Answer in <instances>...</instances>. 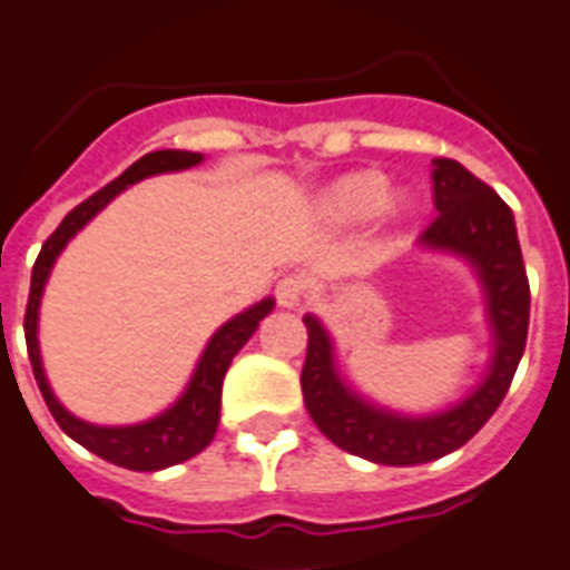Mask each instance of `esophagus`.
<instances>
[{
    "label": "esophagus",
    "instance_id": "1",
    "mask_svg": "<svg viewBox=\"0 0 570 570\" xmlns=\"http://www.w3.org/2000/svg\"><path fill=\"white\" fill-rule=\"evenodd\" d=\"M306 279L303 276H297V273H291V276H285V279H279V285H276V303H279L282 308H297L303 306V299H306Z\"/></svg>",
    "mask_w": 570,
    "mask_h": 570
}]
</instances>
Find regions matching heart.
<instances>
[{"label": "heart", "mask_w": 570, "mask_h": 570, "mask_svg": "<svg viewBox=\"0 0 570 570\" xmlns=\"http://www.w3.org/2000/svg\"><path fill=\"white\" fill-rule=\"evenodd\" d=\"M391 203V185L382 173L364 170L344 176L332 185L321 199V212L330 223L338 226H358L373 217H380ZM403 203H391V208H400Z\"/></svg>", "instance_id": "obj_1"}]
</instances>
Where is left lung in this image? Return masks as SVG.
Here are the masks:
<instances>
[{"label":"left lung","mask_w":570,"mask_h":570,"mask_svg":"<svg viewBox=\"0 0 570 570\" xmlns=\"http://www.w3.org/2000/svg\"><path fill=\"white\" fill-rule=\"evenodd\" d=\"M432 190L439 217L421 235V247L462 258L485 297L491 358L465 397L430 414L380 406L341 376L335 341L321 317H303L308 353L299 382L308 414L332 444L376 465H423L471 441L507 397L527 344L530 282L512 208L453 158L432 161Z\"/></svg>","instance_id":"obj_1"}]
</instances>
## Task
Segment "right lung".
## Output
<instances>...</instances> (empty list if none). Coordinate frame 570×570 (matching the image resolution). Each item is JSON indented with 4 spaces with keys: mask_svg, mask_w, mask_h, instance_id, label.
Returning a JSON list of instances; mask_svg holds the SVG:
<instances>
[{
    "mask_svg": "<svg viewBox=\"0 0 570 570\" xmlns=\"http://www.w3.org/2000/svg\"><path fill=\"white\" fill-rule=\"evenodd\" d=\"M203 164V153H188V149H158L147 153L144 158L131 164L129 170H122L111 185H105L94 197H88L81 206L72 208L61 220V226L52 232L40 249L35 271H31V291L29 306H26V347H29L31 371L38 380V389L47 400L49 412L58 421L72 441H79L81 448L97 453L99 459L111 462V465L129 468V471H164V468L179 465L185 459L197 456L212 444L217 423H220V391L223 376L229 371L232 358L238 356V350L253 338L258 323L273 312L276 299L264 297L256 306L244 308L240 314L229 317L220 330L208 338L197 367L190 373L188 385L179 394L173 406L164 409L161 414L149 417L140 423H126V426H99V423L81 421L72 412L63 409V403L55 397L52 385L43 371V358H40V341H38V321H40V299L47 291L49 273L55 262L63 253V247L88 226L117 194L135 185L140 179L158 176V173H179L188 167Z\"/></svg>",
    "mask_w": 570,
    "mask_h": 570,
    "instance_id": "add662e5",
    "label": "right lung"
}]
</instances>
